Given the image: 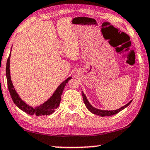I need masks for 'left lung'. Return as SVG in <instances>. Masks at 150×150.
Instances as JSON below:
<instances>
[{
  "label": "left lung",
  "mask_w": 150,
  "mask_h": 150,
  "mask_svg": "<svg viewBox=\"0 0 150 150\" xmlns=\"http://www.w3.org/2000/svg\"><path fill=\"white\" fill-rule=\"evenodd\" d=\"M82 96H83V100H84V104H85L86 107L87 108V109L89 110L91 112H92L93 114L96 115H99V116H100V117L111 116V115H116L118 112H120V111H122V110H124L125 108L128 107V106H129L130 105V103L132 102V100H131V101H129L127 105H124L123 107L119 108V109H117V110H99V109H97V108H96L94 107H93V106L91 105V104H90V103L89 102V100H88V99H87V98H86V96L85 95H84V92L82 91Z\"/></svg>",
  "instance_id": "obj_1"
}]
</instances>
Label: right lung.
<instances>
[{
  "label": "right lung",
  "mask_w": 150,
  "mask_h": 150,
  "mask_svg": "<svg viewBox=\"0 0 150 150\" xmlns=\"http://www.w3.org/2000/svg\"><path fill=\"white\" fill-rule=\"evenodd\" d=\"M12 50V48H11ZM10 55L7 61L6 64V77L7 82H8V86L9 91H10V96H11L12 100L14 103V104L17 106L19 109L23 110L24 112L30 115H36V116H42V115H50L54 112L55 110L59 107V104L61 102V94H62L63 91H64V87L66 85V83L68 82L71 77H69L64 81L61 84L57 87L54 93L48 99L47 101L43 103L40 105L38 107L33 108L30 106L29 105L26 104L23 100L21 99L18 93L14 89L13 84H12L11 77H10Z\"/></svg>",
  "instance_id": "right-lung-1"
}]
</instances>
